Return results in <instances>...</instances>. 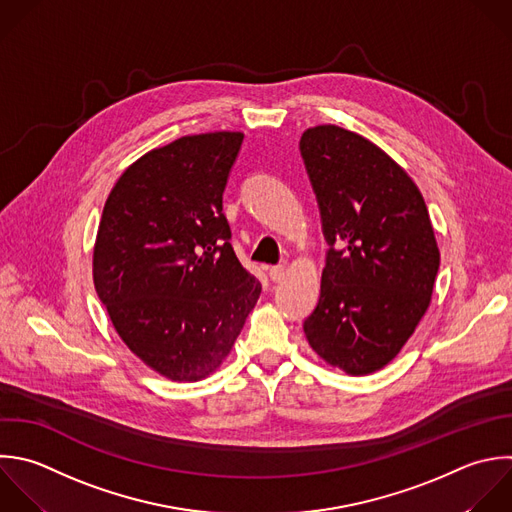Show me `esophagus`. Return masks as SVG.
<instances>
[{
	"label": "esophagus",
	"instance_id": "esophagus-1",
	"mask_svg": "<svg viewBox=\"0 0 512 512\" xmlns=\"http://www.w3.org/2000/svg\"><path fill=\"white\" fill-rule=\"evenodd\" d=\"M268 276H270L272 282H282L284 276H286V268H284V266H272V268L268 270Z\"/></svg>",
	"mask_w": 512,
	"mask_h": 512
}]
</instances>
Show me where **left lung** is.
Wrapping results in <instances>:
<instances>
[{"instance_id":"1","label":"left lung","mask_w":512,"mask_h":512,"mask_svg":"<svg viewBox=\"0 0 512 512\" xmlns=\"http://www.w3.org/2000/svg\"><path fill=\"white\" fill-rule=\"evenodd\" d=\"M300 152L330 244L304 334L326 364L372 374L396 358L430 306L434 228L412 178L360 134L314 126Z\"/></svg>"}]
</instances>
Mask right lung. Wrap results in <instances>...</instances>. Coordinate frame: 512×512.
Listing matches in <instances>:
<instances>
[{
    "label": "right lung",
    "instance_id": "right-lung-1",
    "mask_svg": "<svg viewBox=\"0 0 512 512\" xmlns=\"http://www.w3.org/2000/svg\"><path fill=\"white\" fill-rule=\"evenodd\" d=\"M242 140L208 132L150 150L118 178L98 226L96 292L126 346L174 382L222 366L262 292L222 214Z\"/></svg>",
    "mask_w": 512,
    "mask_h": 512
}]
</instances>
